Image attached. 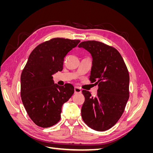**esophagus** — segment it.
<instances>
[{"label": "esophagus", "mask_w": 153, "mask_h": 153, "mask_svg": "<svg viewBox=\"0 0 153 153\" xmlns=\"http://www.w3.org/2000/svg\"><path fill=\"white\" fill-rule=\"evenodd\" d=\"M81 92H82V90L79 87H75V93H80Z\"/></svg>", "instance_id": "obj_1"}]
</instances>
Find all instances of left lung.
Segmentation results:
<instances>
[{"instance_id": "obj_1", "label": "left lung", "mask_w": 153, "mask_h": 153, "mask_svg": "<svg viewBox=\"0 0 153 153\" xmlns=\"http://www.w3.org/2000/svg\"><path fill=\"white\" fill-rule=\"evenodd\" d=\"M92 57L89 80L98 85L97 95L83 90L85 97L81 114L83 121L96 131L108 130L117 123L129 99V75L117 49L97 41H83L78 45Z\"/></svg>"}]
</instances>
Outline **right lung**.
I'll return each mask as SVG.
<instances>
[{"label":"right lung","mask_w":153,"mask_h":153,"mask_svg":"<svg viewBox=\"0 0 153 153\" xmlns=\"http://www.w3.org/2000/svg\"><path fill=\"white\" fill-rule=\"evenodd\" d=\"M80 42L52 38L30 53L22 72L20 95L27 114L37 126L48 128L57 124L62 105L73 94L75 89L71 84H55L52 75L62 70L64 57Z\"/></svg>","instance_id":"add662e5"}]
</instances>
